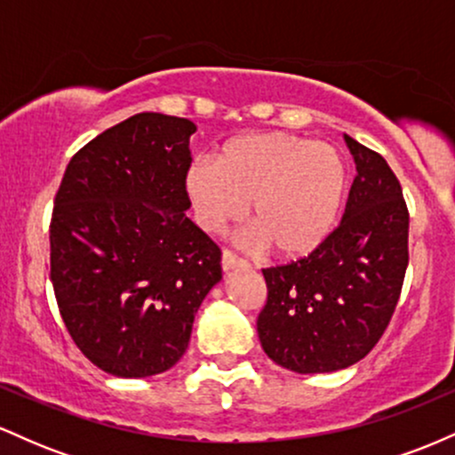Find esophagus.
I'll return each instance as SVG.
<instances>
[{"label": "esophagus", "mask_w": 455, "mask_h": 455, "mask_svg": "<svg viewBox=\"0 0 455 455\" xmlns=\"http://www.w3.org/2000/svg\"><path fill=\"white\" fill-rule=\"evenodd\" d=\"M250 263L242 257H237V254L233 252V250L224 248L222 250V269L224 271H231V269H248Z\"/></svg>", "instance_id": "34e87169"}]
</instances>
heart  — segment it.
Segmentation results:
<instances>
[{
    "instance_id": "b5f03b06",
    "label": "heart",
    "mask_w": 455,
    "mask_h": 455,
    "mask_svg": "<svg viewBox=\"0 0 455 455\" xmlns=\"http://www.w3.org/2000/svg\"><path fill=\"white\" fill-rule=\"evenodd\" d=\"M340 151L286 132L248 134L228 140L216 164L196 158L186 169V195L196 222L218 233L250 224L278 257L312 252L331 231L347 192Z\"/></svg>"
}]
</instances>
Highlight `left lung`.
Wrapping results in <instances>:
<instances>
[{
	"label": "left lung",
	"mask_w": 455,
	"mask_h": 455,
	"mask_svg": "<svg viewBox=\"0 0 455 455\" xmlns=\"http://www.w3.org/2000/svg\"><path fill=\"white\" fill-rule=\"evenodd\" d=\"M357 175L338 227L307 257L263 269L259 340L299 374L333 372L377 347L409 265V210L380 154L344 134Z\"/></svg>",
	"instance_id": "1"
}]
</instances>
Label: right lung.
I'll list each match as a JSON object with an SVG mask.
<instances>
[{"mask_svg": "<svg viewBox=\"0 0 455 455\" xmlns=\"http://www.w3.org/2000/svg\"><path fill=\"white\" fill-rule=\"evenodd\" d=\"M190 119L139 113L72 156L51 216V282L78 351L124 379L164 372L222 278L186 210Z\"/></svg>", "mask_w": 455, "mask_h": 455, "instance_id": "1", "label": "right lung"}]
</instances>
